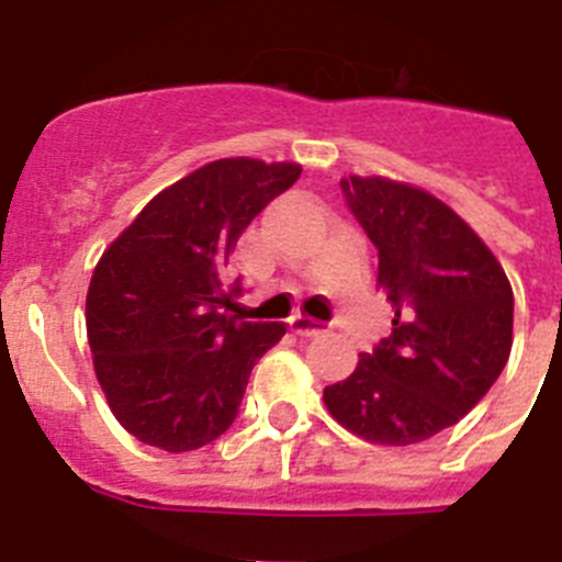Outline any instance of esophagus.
Segmentation results:
<instances>
[{
    "label": "esophagus",
    "instance_id": "34e87169",
    "mask_svg": "<svg viewBox=\"0 0 562 562\" xmlns=\"http://www.w3.org/2000/svg\"><path fill=\"white\" fill-rule=\"evenodd\" d=\"M290 326H292V331H295V335H301V337H315V335H321V331H324V326L317 324V321H312V317H304V315H292Z\"/></svg>",
    "mask_w": 562,
    "mask_h": 562
}]
</instances>
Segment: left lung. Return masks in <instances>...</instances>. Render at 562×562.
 I'll list each match as a JSON object with an SVG mask.
<instances>
[{
	"label": "left lung",
	"instance_id": "8db88e82",
	"mask_svg": "<svg viewBox=\"0 0 562 562\" xmlns=\"http://www.w3.org/2000/svg\"><path fill=\"white\" fill-rule=\"evenodd\" d=\"M351 213L380 252L391 337L342 382L329 414L371 445L405 448L456 425L513 351V286L479 233L434 193L389 177H342Z\"/></svg>",
	"mask_w": 562,
	"mask_h": 562
}]
</instances>
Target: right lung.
Here are the masks:
<instances>
[{
    "label": "right lung",
    "instance_id": "1",
    "mask_svg": "<svg viewBox=\"0 0 562 562\" xmlns=\"http://www.w3.org/2000/svg\"><path fill=\"white\" fill-rule=\"evenodd\" d=\"M301 177L297 162L227 157L160 191L103 250L87 337L109 408L143 445L186 453L233 425L256 360L284 324L227 315L238 236Z\"/></svg>",
    "mask_w": 562,
    "mask_h": 562
}]
</instances>
